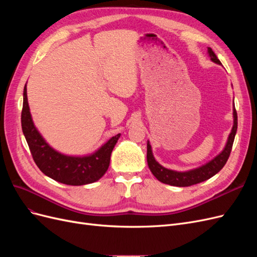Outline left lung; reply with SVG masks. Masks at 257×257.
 <instances>
[{
    "label": "left lung",
    "mask_w": 257,
    "mask_h": 257,
    "mask_svg": "<svg viewBox=\"0 0 257 257\" xmlns=\"http://www.w3.org/2000/svg\"><path fill=\"white\" fill-rule=\"evenodd\" d=\"M208 53L212 62H214L216 64H221L220 60L217 59V57L215 56V53L212 51L211 48H208ZM237 125H238L237 111L234 105V125H232L231 132L228 136L226 146H225L224 150L220 154H217L213 160L208 162L207 164L203 166L192 169V170H188V172H176V170L163 167L157 161H155L149 142L147 144L148 166H149L151 173L154 175V177L157 178L159 181L165 184L174 185V186H191L194 184H197L199 182L206 181L208 179L213 177L215 174L219 173L220 170L224 167V165L226 164L231 151L232 144H234V139L237 132Z\"/></svg>",
    "instance_id": "1"
}]
</instances>
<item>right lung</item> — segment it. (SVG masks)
<instances>
[{"mask_svg": "<svg viewBox=\"0 0 257 257\" xmlns=\"http://www.w3.org/2000/svg\"><path fill=\"white\" fill-rule=\"evenodd\" d=\"M21 126L37 167L53 180L68 185L89 184L102 178L109 167L111 152L120 137V134L111 137L97 151L85 157H71L56 151L34 125L28 103L27 84L23 90Z\"/></svg>", "mask_w": 257, "mask_h": 257, "instance_id": "1", "label": "right lung"}]
</instances>
